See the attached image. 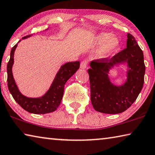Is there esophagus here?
<instances>
[{"label":"esophagus","instance_id":"esophagus-1","mask_svg":"<svg viewBox=\"0 0 155 155\" xmlns=\"http://www.w3.org/2000/svg\"><path fill=\"white\" fill-rule=\"evenodd\" d=\"M87 65V60H84V61H81L80 64V68L81 69H85Z\"/></svg>","mask_w":155,"mask_h":155}]
</instances>
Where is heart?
<instances>
[{"label":"heart","mask_w":155,"mask_h":155,"mask_svg":"<svg viewBox=\"0 0 155 155\" xmlns=\"http://www.w3.org/2000/svg\"><path fill=\"white\" fill-rule=\"evenodd\" d=\"M94 42L97 46H101L95 54V57L98 59H104L111 56L120 46L119 38L106 32L97 34Z\"/></svg>","instance_id":"b5f03b06"}]
</instances>
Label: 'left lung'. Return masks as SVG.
<instances>
[{"instance_id":"left-lung-1","label":"left lung","mask_w":155,"mask_h":155,"mask_svg":"<svg viewBox=\"0 0 155 155\" xmlns=\"http://www.w3.org/2000/svg\"><path fill=\"white\" fill-rule=\"evenodd\" d=\"M127 63V78L120 86L113 84L109 72L115 66ZM88 70L91 102L96 111L117 114L125 111L137 99L144 82L143 54L134 37L127 34V48L112 58L93 61Z\"/></svg>"}]
</instances>
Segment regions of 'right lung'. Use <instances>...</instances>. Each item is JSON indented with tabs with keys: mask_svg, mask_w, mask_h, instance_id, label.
I'll list each match as a JSON object with an SVG mask.
<instances>
[{
	"mask_svg": "<svg viewBox=\"0 0 155 155\" xmlns=\"http://www.w3.org/2000/svg\"><path fill=\"white\" fill-rule=\"evenodd\" d=\"M47 30H48V28L45 31ZM31 36L32 35L25 36L22 38V40H25ZM20 41H18V43ZM18 44L12 48L10 59L7 67V84L10 93L22 108L31 114H45L54 111L61 103L65 83L77 71L80 66V62H68L61 65L48 91L42 96L38 98L27 97L23 95L20 91L12 72V67L14 63V52L18 46Z\"/></svg>",
	"mask_w": 155,
	"mask_h": 155,
	"instance_id": "obj_1",
	"label": "right lung"
}]
</instances>
